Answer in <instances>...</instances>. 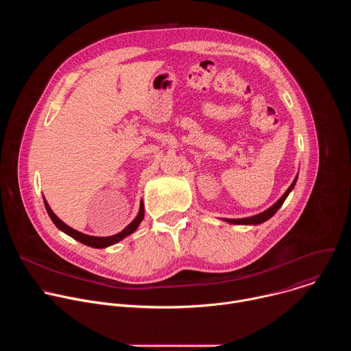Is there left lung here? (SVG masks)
Listing matches in <instances>:
<instances>
[{"mask_svg": "<svg viewBox=\"0 0 351 351\" xmlns=\"http://www.w3.org/2000/svg\"><path fill=\"white\" fill-rule=\"evenodd\" d=\"M297 178H298V175H295L294 180L291 182V184L289 186V189L285 191V194L278 199V202H276L274 206H271V207H269L268 210H265L264 213H260V214L253 215V217H247V218H239V219H229V218H222V219H223L225 222L233 223V225H260V223L268 221V219H269L272 215H275V213L282 207V204L285 203V199L287 198L289 193L294 189L295 182H297Z\"/></svg>", "mask_w": 351, "mask_h": 351, "instance_id": "8db88e82", "label": "left lung"}]
</instances>
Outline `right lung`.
Listing matches in <instances>:
<instances>
[{"mask_svg": "<svg viewBox=\"0 0 351 351\" xmlns=\"http://www.w3.org/2000/svg\"><path fill=\"white\" fill-rule=\"evenodd\" d=\"M43 198H44L45 210H47L49 218H51V221L54 222V225H56L60 230H62L64 233H66L68 236L73 237L75 240H77V241H80V243L88 245V247H93V248H106V247H110V245H112V244H115V243L123 240L125 237H128L129 234H132L133 232H136V229L138 228L140 222H141L143 218H144V204H143V202H140V208H138V213H137L136 218H134L122 232H119V233H117V234H112V236H106V237L90 236V234L82 233V232H79V230H75L73 228H71V226H68L65 222H62V221L54 214V211L51 210V207L48 206L45 197H43Z\"/></svg>", "mask_w": 351, "mask_h": 351, "instance_id": "add662e5", "label": "right lung"}]
</instances>
